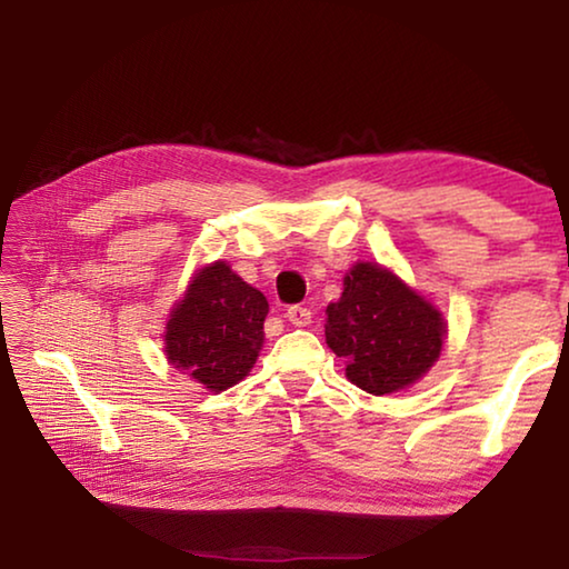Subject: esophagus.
<instances>
[{
    "mask_svg": "<svg viewBox=\"0 0 569 569\" xmlns=\"http://www.w3.org/2000/svg\"><path fill=\"white\" fill-rule=\"evenodd\" d=\"M310 318H313V313H310V308H306V306L287 308V321H290L292 326H308Z\"/></svg>",
    "mask_w": 569,
    "mask_h": 569,
    "instance_id": "esophagus-1",
    "label": "esophagus"
}]
</instances>
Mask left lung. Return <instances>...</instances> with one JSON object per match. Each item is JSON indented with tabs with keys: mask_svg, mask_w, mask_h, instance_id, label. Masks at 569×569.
Instances as JSON below:
<instances>
[{
	"mask_svg": "<svg viewBox=\"0 0 569 569\" xmlns=\"http://www.w3.org/2000/svg\"><path fill=\"white\" fill-rule=\"evenodd\" d=\"M326 316V345L347 362V378L368 393L417 383L442 352L440 310L380 263H355Z\"/></svg>",
	"mask_w": 569,
	"mask_h": 569,
	"instance_id": "left-lung-1",
	"label": "left lung"
}]
</instances>
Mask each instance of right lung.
I'll list each match as a JSON object with an SVG mask.
<instances>
[{
    "label": "right lung",
    "mask_w": 569,
    "mask_h": 569,
    "mask_svg": "<svg viewBox=\"0 0 569 569\" xmlns=\"http://www.w3.org/2000/svg\"><path fill=\"white\" fill-rule=\"evenodd\" d=\"M269 302L224 261L201 267L166 323L168 362L220 393L251 372Z\"/></svg>",
    "instance_id": "right-lung-1"
}]
</instances>
